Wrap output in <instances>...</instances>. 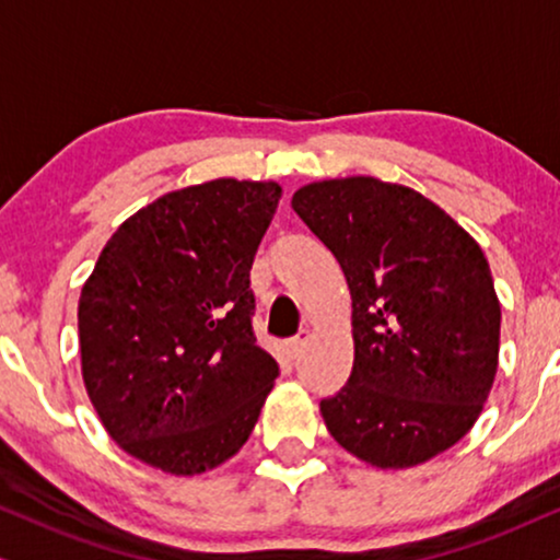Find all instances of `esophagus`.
<instances>
[{
    "mask_svg": "<svg viewBox=\"0 0 560 560\" xmlns=\"http://www.w3.org/2000/svg\"><path fill=\"white\" fill-rule=\"evenodd\" d=\"M304 346H307V332H300V336L289 338V341H287V353H289V359H296V357H300V353L304 351Z\"/></svg>",
    "mask_w": 560,
    "mask_h": 560,
    "instance_id": "esophagus-1",
    "label": "esophagus"
}]
</instances>
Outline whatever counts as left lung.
Wrapping results in <instances>:
<instances>
[{
  "instance_id": "left-lung-1",
  "label": "left lung",
  "mask_w": 560,
  "mask_h": 560,
  "mask_svg": "<svg viewBox=\"0 0 560 560\" xmlns=\"http://www.w3.org/2000/svg\"><path fill=\"white\" fill-rule=\"evenodd\" d=\"M292 209L351 292V377L320 400L330 436L382 470L450 450L499 366L501 304L480 245L419 190L370 175L302 186Z\"/></svg>"
}]
</instances>
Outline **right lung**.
<instances>
[{
  "instance_id": "right-lung-1",
  "label": "right lung",
  "mask_w": 560,
  "mask_h": 560,
  "mask_svg": "<svg viewBox=\"0 0 560 560\" xmlns=\"http://www.w3.org/2000/svg\"><path fill=\"white\" fill-rule=\"evenodd\" d=\"M273 180L217 178L160 196L113 232L84 281L82 380L113 442L198 476L243 447L279 377L253 336L250 268Z\"/></svg>"
}]
</instances>
